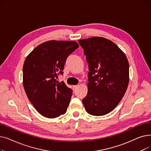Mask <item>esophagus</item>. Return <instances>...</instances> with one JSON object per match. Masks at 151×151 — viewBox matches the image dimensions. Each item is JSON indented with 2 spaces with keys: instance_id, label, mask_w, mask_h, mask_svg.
<instances>
[{
  "instance_id": "34e87169",
  "label": "esophagus",
  "mask_w": 151,
  "mask_h": 151,
  "mask_svg": "<svg viewBox=\"0 0 151 151\" xmlns=\"http://www.w3.org/2000/svg\"><path fill=\"white\" fill-rule=\"evenodd\" d=\"M78 85H75V86H73V89L74 90H75V89H76V88H78Z\"/></svg>"
}]
</instances>
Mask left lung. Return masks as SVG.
Masks as SVG:
<instances>
[{
    "mask_svg": "<svg viewBox=\"0 0 151 151\" xmlns=\"http://www.w3.org/2000/svg\"><path fill=\"white\" fill-rule=\"evenodd\" d=\"M88 63V92L83 99L86 111L105 115L119 104L127 89L129 64L114 43L103 37L79 40Z\"/></svg>",
    "mask_w": 151,
    "mask_h": 151,
    "instance_id": "8db88e82",
    "label": "left lung"
}]
</instances>
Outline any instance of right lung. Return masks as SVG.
<instances>
[{
    "mask_svg": "<svg viewBox=\"0 0 151 151\" xmlns=\"http://www.w3.org/2000/svg\"><path fill=\"white\" fill-rule=\"evenodd\" d=\"M79 47L73 41L44 42L32 51L24 63L23 86L37 111L47 118L64 114L73 91L55 78L63 75L68 55Z\"/></svg>",
    "mask_w": 151,
    "mask_h": 151,
    "instance_id": "right-lung-1",
    "label": "right lung"
}]
</instances>
